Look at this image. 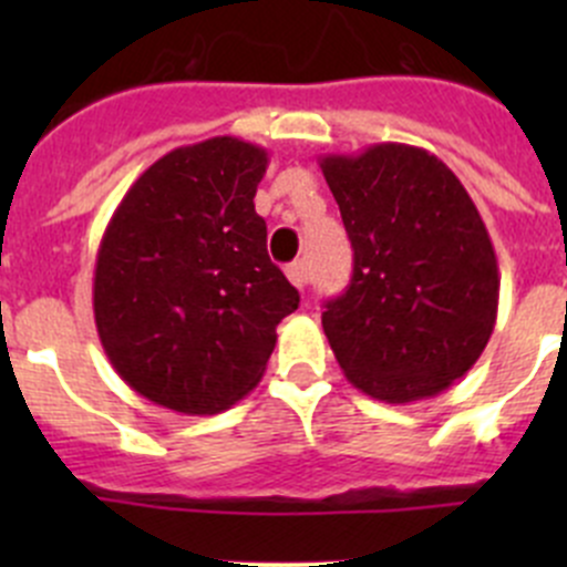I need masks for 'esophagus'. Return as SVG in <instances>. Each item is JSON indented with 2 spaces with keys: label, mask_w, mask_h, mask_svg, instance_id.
I'll list each match as a JSON object with an SVG mask.
<instances>
[{
  "label": "esophagus",
  "mask_w": 567,
  "mask_h": 567,
  "mask_svg": "<svg viewBox=\"0 0 567 567\" xmlns=\"http://www.w3.org/2000/svg\"><path fill=\"white\" fill-rule=\"evenodd\" d=\"M285 274H288L290 282L296 285L299 290L307 288V282H310V271H307V262H290L288 268H285Z\"/></svg>",
  "instance_id": "1"
}]
</instances>
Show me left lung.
Listing matches in <instances>:
<instances>
[{
	"label": "left lung",
	"instance_id": "8db88e82",
	"mask_svg": "<svg viewBox=\"0 0 567 567\" xmlns=\"http://www.w3.org/2000/svg\"><path fill=\"white\" fill-rule=\"evenodd\" d=\"M353 247V277L326 301L342 373L384 403L433 398L488 346L499 268L480 210L453 169L400 142L320 158Z\"/></svg>",
	"mask_w": 567,
	"mask_h": 567
}]
</instances>
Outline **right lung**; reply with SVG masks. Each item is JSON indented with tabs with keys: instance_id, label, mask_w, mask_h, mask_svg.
Here are the masks:
<instances>
[{
	"instance_id": "1",
	"label": "right lung",
	"mask_w": 567,
	"mask_h": 567,
	"mask_svg": "<svg viewBox=\"0 0 567 567\" xmlns=\"http://www.w3.org/2000/svg\"><path fill=\"white\" fill-rule=\"evenodd\" d=\"M268 153L236 136L175 147L109 219L93 279L101 346L120 379L164 409L216 414L249 394L299 290L255 210Z\"/></svg>"
}]
</instances>
